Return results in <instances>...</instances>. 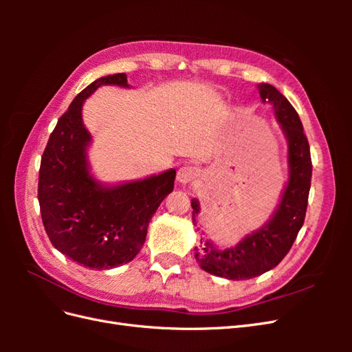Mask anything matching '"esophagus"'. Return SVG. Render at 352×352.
Here are the masks:
<instances>
[{
    "instance_id": "34e87169",
    "label": "esophagus",
    "mask_w": 352,
    "mask_h": 352,
    "mask_svg": "<svg viewBox=\"0 0 352 352\" xmlns=\"http://www.w3.org/2000/svg\"><path fill=\"white\" fill-rule=\"evenodd\" d=\"M198 177V168L195 167H190V166H185V167H180L177 170V176L176 180L180 185H186L190 184L194 179Z\"/></svg>"
}]
</instances>
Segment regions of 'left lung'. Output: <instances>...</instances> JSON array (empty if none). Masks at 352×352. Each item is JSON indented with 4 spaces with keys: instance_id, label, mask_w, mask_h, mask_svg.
I'll list each match as a JSON object with an SVG mask.
<instances>
[{
    "instance_id": "left-lung-1",
    "label": "left lung",
    "mask_w": 352,
    "mask_h": 352,
    "mask_svg": "<svg viewBox=\"0 0 352 352\" xmlns=\"http://www.w3.org/2000/svg\"><path fill=\"white\" fill-rule=\"evenodd\" d=\"M260 98L270 104L287 142V180L272 217L258 229L247 233L236 245L220 248L211 239L199 241L195 258L202 270L229 280H247L276 267L289 252L304 225L311 186L310 145L304 135L300 116L283 95L270 83L257 85ZM192 223L201 211L192 198ZM199 230V229H197Z\"/></svg>"
}]
</instances>
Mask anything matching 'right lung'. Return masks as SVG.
<instances>
[{
    "label": "right lung",
    "instance_id": "right-lung-1",
    "mask_svg": "<svg viewBox=\"0 0 352 352\" xmlns=\"http://www.w3.org/2000/svg\"><path fill=\"white\" fill-rule=\"evenodd\" d=\"M104 85L131 88L124 73L88 85L72 101L52 131L41 158L38 199L47 235L54 248L89 269H113L141 251L150 220L172 192L176 170L144 179L102 184L92 173L88 151L92 136L82 109Z\"/></svg>",
    "mask_w": 352,
    "mask_h": 352
}]
</instances>
